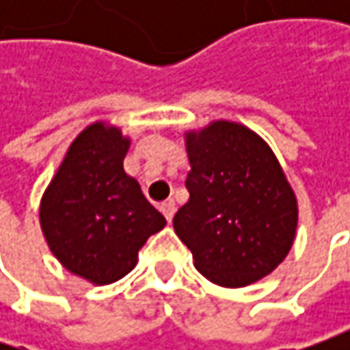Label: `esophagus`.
Here are the masks:
<instances>
[{"mask_svg": "<svg viewBox=\"0 0 350 350\" xmlns=\"http://www.w3.org/2000/svg\"><path fill=\"white\" fill-rule=\"evenodd\" d=\"M159 210H161V214L165 216V220L171 222V220H173V216H175V210H177V206H175V202H173V200H165V202H161V204H159Z\"/></svg>", "mask_w": 350, "mask_h": 350, "instance_id": "1", "label": "esophagus"}]
</instances>
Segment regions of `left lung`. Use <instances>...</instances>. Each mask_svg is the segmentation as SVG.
Returning <instances> with one entry per match:
<instances>
[{"label":"left lung","mask_w":350,"mask_h":350,"mask_svg":"<svg viewBox=\"0 0 350 350\" xmlns=\"http://www.w3.org/2000/svg\"><path fill=\"white\" fill-rule=\"evenodd\" d=\"M189 202L173 218L196 271L239 288L271 275L294 243L296 195L269 144L253 130L214 120L187 132Z\"/></svg>","instance_id":"8db88e82"}]
</instances>
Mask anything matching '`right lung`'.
Segmentation results:
<instances>
[{
	"instance_id": "obj_1",
	"label": "right lung",
	"mask_w": 350,
	"mask_h": 350,
	"mask_svg": "<svg viewBox=\"0 0 350 350\" xmlns=\"http://www.w3.org/2000/svg\"><path fill=\"white\" fill-rule=\"evenodd\" d=\"M128 148L120 128L93 122L72 142L40 200L54 257L99 286L126 276L148 237L167 224L122 167Z\"/></svg>"
}]
</instances>
